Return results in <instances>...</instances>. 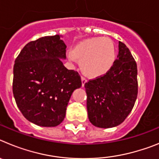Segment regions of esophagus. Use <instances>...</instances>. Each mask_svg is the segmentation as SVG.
I'll use <instances>...</instances> for the list:
<instances>
[{
	"mask_svg": "<svg viewBox=\"0 0 159 159\" xmlns=\"http://www.w3.org/2000/svg\"><path fill=\"white\" fill-rule=\"evenodd\" d=\"M81 80H82V86L84 87V84H85V83L87 82V79L84 76H81Z\"/></svg>",
	"mask_w": 159,
	"mask_h": 159,
	"instance_id": "1",
	"label": "esophagus"
}]
</instances>
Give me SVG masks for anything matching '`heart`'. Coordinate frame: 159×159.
I'll return each mask as SVG.
<instances>
[{
  "instance_id": "b5f03b06",
  "label": "heart",
  "mask_w": 159,
  "mask_h": 159,
  "mask_svg": "<svg viewBox=\"0 0 159 159\" xmlns=\"http://www.w3.org/2000/svg\"><path fill=\"white\" fill-rule=\"evenodd\" d=\"M68 58L78 59L80 68L85 75L99 77L107 72L115 60V48L111 40L106 37L87 39L77 44Z\"/></svg>"
}]
</instances>
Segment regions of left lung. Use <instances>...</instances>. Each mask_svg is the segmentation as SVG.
Listing matches in <instances>:
<instances>
[{"label":"left lung","mask_w":159,"mask_h":159,"mask_svg":"<svg viewBox=\"0 0 159 159\" xmlns=\"http://www.w3.org/2000/svg\"><path fill=\"white\" fill-rule=\"evenodd\" d=\"M137 64L128 48L119 42V54L110 70L84 84L90 122L97 127L121 124L138 95Z\"/></svg>","instance_id":"left-lung-1"}]
</instances>
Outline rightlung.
<instances>
[{"label":"right lung","mask_w":159,"mask_h":159,"mask_svg":"<svg viewBox=\"0 0 159 159\" xmlns=\"http://www.w3.org/2000/svg\"><path fill=\"white\" fill-rule=\"evenodd\" d=\"M66 44L60 36H43L28 43L15 60L12 92L20 111L40 127H57L64 119L80 75L67 69Z\"/></svg>","instance_id":"1"}]
</instances>
